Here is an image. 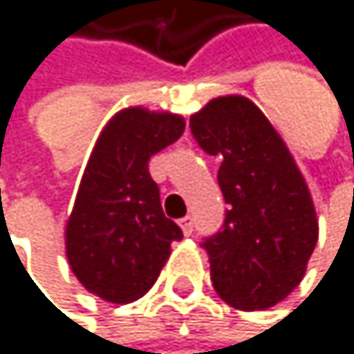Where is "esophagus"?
<instances>
[{
	"label": "esophagus",
	"mask_w": 354,
	"mask_h": 354,
	"mask_svg": "<svg viewBox=\"0 0 354 354\" xmlns=\"http://www.w3.org/2000/svg\"><path fill=\"white\" fill-rule=\"evenodd\" d=\"M180 229H183V234H185V236H191V234H193V216L180 218Z\"/></svg>",
	"instance_id": "34e87169"
}]
</instances>
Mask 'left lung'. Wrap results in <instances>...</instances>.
Instances as JSON below:
<instances>
[{
    "mask_svg": "<svg viewBox=\"0 0 354 354\" xmlns=\"http://www.w3.org/2000/svg\"><path fill=\"white\" fill-rule=\"evenodd\" d=\"M191 133L221 157L218 187L229 203L223 229L201 242L214 291L238 310L272 308L301 282L319 240L304 176L266 114L242 95L208 102L191 116Z\"/></svg>",
    "mask_w": 354,
    "mask_h": 354,
    "instance_id": "obj_1",
    "label": "left lung"
}]
</instances>
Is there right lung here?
Returning <instances> with one entry per match:
<instances>
[{
  "mask_svg": "<svg viewBox=\"0 0 354 354\" xmlns=\"http://www.w3.org/2000/svg\"><path fill=\"white\" fill-rule=\"evenodd\" d=\"M185 131L171 112H116L84 167L65 225V254L80 284L106 301L131 304L161 274L180 227L163 214L148 161Z\"/></svg>",
  "mask_w": 354,
  "mask_h": 354,
  "instance_id": "obj_1",
  "label": "right lung"
}]
</instances>
